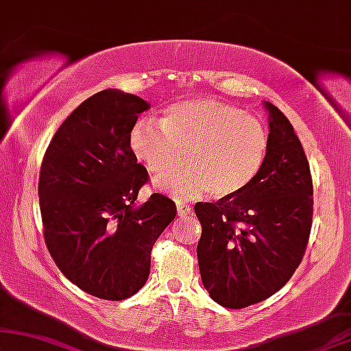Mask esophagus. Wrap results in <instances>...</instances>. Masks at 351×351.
<instances>
[{"label":"esophagus","mask_w":351,"mask_h":351,"mask_svg":"<svg viewBox=\"0 0 351 351\" xmlns=\"http://www.w3.org/2000/svg\"><path fill=\"white\" fill-rule=\"evenodd\" d=\"M176 212H178L180 217H186V215L191 214V207L188 206V204L178 202V204H176Z\"/></svg>","instance_id":"obj_1"}]
</instances>
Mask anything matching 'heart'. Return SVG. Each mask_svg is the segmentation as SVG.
<instances>
[{"label": "heart", "instance_id": "heart-1", "mask_svg": "<svg viewBox=\"0 0 351 351\" xmlns=\"http://www.w3.org/2000/svg\"><path fill=\"white\" fill-rule=\"evenodd\" d=\"M130 144L137 160L157 176L175 170L186 152L188 167L157 184L176 201H193L207 193L214 199L238 196L257 178L269 152L263 123L215 99L168 106L160 123L141 119Z\"/></svg>", "mask_w": 351, "mask_h": 351}]
</instances>
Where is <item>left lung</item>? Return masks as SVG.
Listing matches in <instances>:
<instances>
[{"label":"left lung","mask_w":351,"mask_h":351,"mask_svg":"<svg viewBox=\"0 0 351 351\" xmlns=\"http://www.w3.org/2000/svg\"><path fill=\"white\" fill-rule=\"evenodd\" d=\"M269 113V152L257 178L230 199L194 206L202 234L197 261L204 288L220 306L261 303L290 280L303 259L313 220V181L293 126Z\"/></svg>","instance_id":"obj_1"}]
</instances>
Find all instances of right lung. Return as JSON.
Returning a JSON list of instances; mask_svg holds the SVG:
<instances>
[{"label": "right lung", "mask_w": 351, "mask_h": 351, "mask_svg": "<svg viewBox=\"0 0 351 351\" xmlns=\"http://www.w3.org/2000/svg\"><path fill=\"white\" fill-rule=\"evenodd\" d=\"M149 101L117 88L88 97L64 119L40 168L43 237L64 277L97 298H130L147 282L150 252L176 215L175 202L152 194L130 137Z\"/></svg>", "instance_id": "obj_1"}]
</instances>
